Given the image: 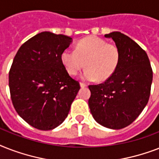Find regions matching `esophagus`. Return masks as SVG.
I'll return each mask as SVG.
<instances>
[{
    "mask_svg": "<svg viewBox=\"0 0 159 159\" xmlns=\"http://www.w3.org/2000/svg\"><path fill=\"white\" fill-rule=\"evenodd\" d=\"M80 86H81V87H82V88H84V87H87V85L85 84V83H83V82H80Z\"/></svg>",
    "mask_w": 159,
    "mask_h": 159,
    "instance_id": "1",
    "label": "esophagus"
}]
</instances>
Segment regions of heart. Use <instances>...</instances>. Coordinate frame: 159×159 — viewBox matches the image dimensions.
I'll use <instances>...</instances> for the list:
<instances>
[{
	"instance_id": "heart-1",
	"label": "heart",
	"mask_w": 159,
	"mask_h": 159,
	"mask_svg": "<svg viewBox=\"0 0 159 159\" xmlns=\"http://www.w3.org/2000/svg\"><path fill=\"white\" fill-rule=\"evenodd\" d=\"M61 60L70 75H77L86 66L82 79L103 82L116 72L120 61V51L116 44L91 36L79 41L76 50L66 48L62 51Z\"/></svg>"
}]
</instances>
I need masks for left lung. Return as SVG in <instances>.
Returning a JSON list of instances; mask_svg holds the SVG:
<instances>
[{"label":"left lung","mask_w":159,"mask_h":159,"mask_svg":"<svg viewBox=\"0 0 159 159\" xmlns=\"http://www.w3.org/2000/svg\"><path fill=\"white\" fill-rule=\"evenodd\" d=\"M111 38L120 51L116 72L105 82L90 85V111L97 123L120 129L129 125L149 99L153 71L146 52L125 34L112 32Z\"/></svg>","instance_id":"1"}]
</instances>
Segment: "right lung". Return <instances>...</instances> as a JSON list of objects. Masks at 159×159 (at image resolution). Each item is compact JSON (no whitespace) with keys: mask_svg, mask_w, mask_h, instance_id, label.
I'll list each match as a JSON object with an SVG mask.
<instances>
[{"mask_svg":"<svg viewBox=\"0 0 159 159\" xmlns=\"http://www.w3.org/2000/svg\"><path fill=\"white\" fill-rule=\"evenodd\" d=\"M72 39L44 31L19 48L9 72L13 106L29 125L50 130L64 121L80 89L62 64L61 55Z\"/></svg>","mask_w":159,"mask_h":159,"instance_id":"right-lung-1","label":"right lung"}]
</instances>
